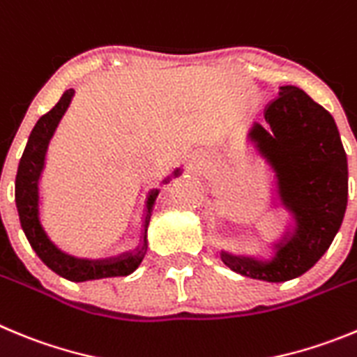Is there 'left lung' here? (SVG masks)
<instances>
[{
  "label": "left lung",
  "mask_w": 357,
  "mask_h": 357,
  "mask_svg": "<svg viewBox=\"0 0 357 357\" xmlns=\"http://www.w3.org/2000/svg\"><path fill=\"white\" fill-rule=\"evenodd\" d=\"M248 143L274 175V207L289 215L269 255L219 257L234 273L281 283L305 274L329 250L342 227L349 195L347 153L331 113L301 88L280 86L266 123L255 120Z\"/></svg>",
  "instance_id": "left-lung-1"
}]
</instances>
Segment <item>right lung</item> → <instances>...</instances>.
<instances>
[{"label": "right lung", "instance_id": "1", "mask_svg": "<svg viewBox=\"0 0 357 357\" xmlns=\"http://www.w3.org/2000/svg\"><path fill=\"white\" fill-rule=\"evenodd\" d=\"M72 97H74V90L70 88L61 96L56 106L38 119L33 130L29 134L26 149L22 152L21 161H19L17 176H15V205H17L19 221H21L22 231H24L26 238L31 244L35 253L58 276L65 278L68 281H76V283L113 276H129V274L138 269L139 264L145 258L146 250H149L146 228H149L150 215H152L157 196H159V189L157 188L150 189L146 192L145 208H143L142 218V235H139L138 246L134 250L122 251L119 255L88 258L67 253L52 241L51 235L44 228V223H42L40 181L42 173L45 169V157H47L49 143H51L52 136L56 132L65 111L68 109ZM182 172H184L182 166H178L162 178L161 184H168L172 178L178 176Z\"/></svg>", "mask_w": 357, "mask_h": 357}]
</instances>
